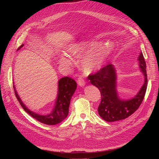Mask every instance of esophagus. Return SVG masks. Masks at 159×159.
<instances>
[{
    "label": "esophagus",
    "instance_id": "esophagus-1",
    "mask_svg": "<svg viewBox=\"0 0 159 159\" xmlns=\"http://www.w3.org/2000/svg\"><path fill=\"white\" fill-rule=\"evenodd\" d=\"M77 82H78V84L80 86H84L85 85V80H84V79H83L82 77H80L78 78V80H77Z\"/></svg>",
    "mask_w": 159,
    "mask_h": 159
}]
</instances>
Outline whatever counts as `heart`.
Returning a JSON list of instances; mask_svg holds the SVG:
<instances>
[{"mask_svg":"<svg viewBox=\"0 0 159 159\" xmlns=\"http://www.w3.org/2000/svg\"><path fill=\"white\" fill-rule=\"evenodd\" d=\"M91 45L87 43L75 44L70 46L67 51L70 56L77 57L84 53ZM112 49L113 46L111 43H106L100 44L91 49L81 57L80 60L81 68L88 73L99 69L103 65L106 57L111 53ZM59 62L62 65L66 66L70 64L71 61L66 55H61Z\"/></svg>","mask_w":159,"mask_h":159,"instance_id":"b5f03b06","label":"heart"}]
</instances>
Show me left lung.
Masks as SVG:
<instances>
[{
	"label": "left lung",
	"mask_w": 159,
	"mask_h": 159,
	"mask_svg": "<svg viewBox=\"0 0 159 159\" xmlns=\"http://www.w3.org/2000/svg\"><path fill=\"white\" fill-rule=\"evenodd\" d=\"M138 60L141 71L144 76V83L138 93L131 99L122 100L116 91V75L115 67L108 64L95 74L89 75L88 79L91 84L98 88L101 101L98 107L99 115L107 122H114L128 118L139 107L145 96L148 77L146 65L143 53Z\"/></svg>",
	"instance_id": "left-lung-1"
}]
</instances>
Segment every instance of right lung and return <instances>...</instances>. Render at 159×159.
I'll list each match as a JSON object with an SVG mask.
<instances>
[{"mask_svg":"<svg viewBox=\"0 0 159 159\" xmlns=\"http://www.w3.org/2000/svg\"><path fill=\"white\" fill-rule=\"evenodd\" d=\"M24 44H22L17 50H19ZM15 96L24 110L37 120L47 124L55 125L64 120L69 113V106L71 97L77 88V83L73 79L65 77L61 78L58 82V94L53 109L48 115H39L30 111L21 101L15 86H13Z\"/></svg>","mask_w":159,"mask_h":159,"instance_id":"obj_1","label":"right lung"}]
</instances>
